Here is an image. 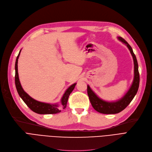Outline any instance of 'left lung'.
Instances as JSON below:
<instances>
[{"label": "left lung", "instance_id": "obj_1", "mask_svg": "<svg viewBox=\"0 0 152 152\" xmlns=\"http://www.w3.org/2000/svg\"><path fill=\"white\" fill-rule=\"evenodd\" d=\"M118 39L123 44H125L129 49L132 56L134 62V79L132 85L127 93L121 99L114 102H106L99 98L95 94L89 85L87 87L89 101L93 108L99 113L103 114H116L124 110L135 96L139 87L140 75L138 72V65L135 55H134L132 47L124 39L121 37H118Z\"/></svg>", "mask_w": 152, "mask_h": 152}]
</instances>
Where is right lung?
<instances>
[{
  "mask_svg": "<svg viewBox=\"0 0 152 152\" xmlns=\"http://www.w3.org/2000/svg\"><path fill=\"white\" fill-rule=\"evenodd\" d=\"M21 50L19 51V53L16 58L15 61V87L17 89V91L20 97L24 101V102L27 104V106L29 107L32 111L35 112L38 114H56L60 113L62 109H64L66 107V104L68 98L71 93L74 89L76 83L73 84L71 85L68 88L66 89L64 94H63V97L61 98V106L58 104H50V103H46L38 102V101L33 99L31 98L29 94L26 93L23 88H22L20 85V83L19 78L18 75V59L19 57V55L20 53Z\"/></svg>",
  "mask_w": 152,
  "mask_h": 152,
  "instance_id": "obj_1",
  "label": "right lung"
}]
</instances>
